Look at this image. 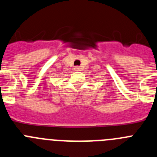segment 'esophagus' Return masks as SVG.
<instances>
[{"label": "esophagus", "instance_id": "1", "mask_svg": "<svg viewBox=\"0 0 157 157\" xmlns=\"http://www.w3.org/2000/svg\"><path fill=\"white\" fill-rule=\"evenodd\" d=\"M75 71H80L79 67H75Z\"/></svg>", "mask_w": 157, "mask_h": 157}]
</instances>
